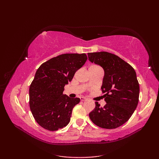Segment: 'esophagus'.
<instances>
[{
	"instance_id": "1",
	"label": "esophagus",
	"mask_w": 159,
	"mask_h": 159,
	"mask_svg": "<svg viewBox=\"0 0 159 159\" xmlns=\"http://www.w3.org/2000/svg\"><path fill=\"white\" fill-rule=\"evenodd\" d=\"M87 100V98H85V97H81L80 98V100L81 101H84V100Z\"/></svg>"
}]
</instances>
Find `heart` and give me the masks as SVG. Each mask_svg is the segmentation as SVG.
I'll return each instance as SVG.
<instances>
[{"instance_id":"heart-1","label":"heart","mask_w":159,"mask_h":159,"mask_svg":"<svg viewBox=\"0 0 159 159\" xmlns=\"http://www.w3.org/2000/svg\"><path fill=\"white\" fill-rule=\"evenodd\" d=\"M98 67V66H92L90 67Z\"/></svg>"}]
</instances>
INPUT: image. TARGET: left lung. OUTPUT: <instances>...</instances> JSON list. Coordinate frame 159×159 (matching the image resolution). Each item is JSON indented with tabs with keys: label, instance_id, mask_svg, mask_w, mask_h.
<instances>
[{
	"label": "left lung",
	"instance_id": "8db88e82",
	"mask_svg": "<svg viewBox=\"0 0 159 159\" xmlns=\"http://www.w3.org/2000/svg\"><path fill=\"white\" fill-rule=\"evenodd\" d=\"M87 55L91 62L104 69L101 89L107 102L103 107L95 102V109L89 114L90 120L100 128H118L130 119L139 102V85L135 71L114 54L98 52Z\"/></svg>",
	"mask_w": 159,
	"mask_h": 159
}]
</instances>
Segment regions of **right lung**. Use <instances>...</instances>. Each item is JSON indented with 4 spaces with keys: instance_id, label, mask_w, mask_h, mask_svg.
I'll return each mask as SVG.
<instances>
[{
    "instance_id": "obj_1",
    "label": "right lung",
    "mask_w": 159,
    "mask_h": 159,
    "mask_svg": "<svg viewBox=\"0 0 159 159\" xmlns=\"http://www.w3.org/2000/svg\"><path fill=\"white\" fill-rule=\"evenodd\" d=\"M87 59L85 53L63 54L43 63L29 87V106L33 117L45 129L55 131L70 122L80 98L63 93L76 71Z\"/></svg>"
}]
</instances>
